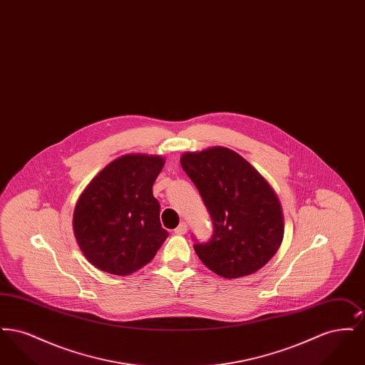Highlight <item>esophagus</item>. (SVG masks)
Here are the masks:
<instances>
[{
    "mask_svg": "<svg viewBox=\"0 0 365 365\" xmlns=\"http://www.w3.org/2000/svg\"><path fill=\"white\" fill-rule=\"evenodd\" d=\"M186 232H187V225L185 222H182L179 226L175 228V234H178V235H183Z\"/></svg>",
    "mask_w": 365,
    "mask_h": 365,
    "instance_id": "34e87169",
    "label": "esophagus"
}]
</instances>
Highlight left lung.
<instances>
[{
  "label": "left lung",
  "instance_id": "1",
  "mask_svg": "<svg viewBox=\"0 0 365 365\" xmlns=\"http://www.w3.org/2000/svg\"><path fill=\"white\" fill-rule=\"evenodd\" d=\"M180 164L213 225L207 242L192 237L200 260L226 279L259 271L283 240V213L275 191L255 167L227 148L185 153Z\"/></svg>",
  "mask_w": 365,
  "mask_h": 365
}]
</instances>
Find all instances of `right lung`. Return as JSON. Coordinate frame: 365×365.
I'll return each mask as SVG.
<instances>
[{"mask_svg": "<svg viewBox=\"0 0 365 365\" xmlns=\"http://www.w3.org/2000/svg\"><path fill=\"white\" fill-rule=\"evenodd\" d=\"M163 167L160 156L119 157L81 195L73 232L87 260L98 269L130 275L152 260L167 240L152 191Z\"/></svg>", "mask_w": 365, "mask_h": 365, "instance_id": "1", "label": "right lung"}]
</instances>
